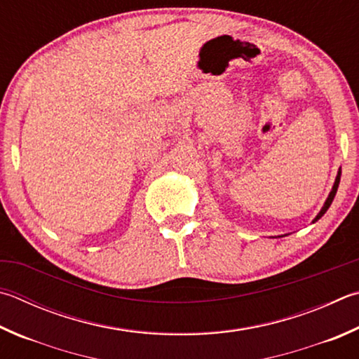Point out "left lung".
<instances>
[{"instance_id": "1", "label": "left lung", "mask_w": 359, "mask_h": 359, "mask_svg": "<svg viewBox=\"0 0 359 359\" xmlns=\"http://www.w3.org/2000/svg\"><path fill=\"white\" fill-rule=\"evenodd\" d=\"M339 182H341V169H339L337 171V175H336V180H334V185H333V190L330 191V194H328V198H327V201H325V204H323V207H322V210L318 212V215L317 217L312 219V223H316L317 219H320L323 215H325V212L328 210L330 208V205H331V202H333V199H334V196H336V191H337V187H339Z\"/></svg>"}]
</instances>
